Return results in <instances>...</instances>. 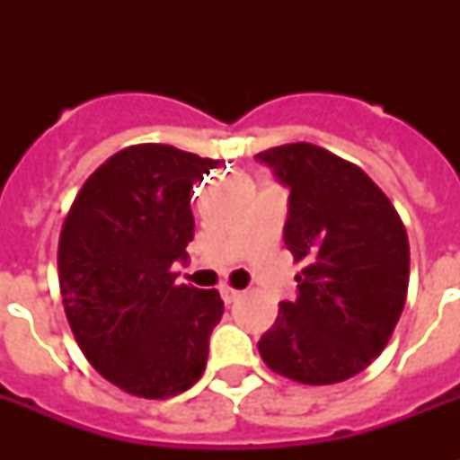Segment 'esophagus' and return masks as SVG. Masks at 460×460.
<instances>
[{"label":"esophagus","mask_w":460,"mask_h":460,"mask_svg":"<svg viewBox=\"0 0 460 460\" xmlns=\"http://www.w3.org/2000/svg\"><path fill=\"white\" fill-rule=\"evenodd\" d=\"M219 294H222L224 303H234L236 298H241V291H238V288H231V287H222L219 288Z\"/></svg>","instance_id":"esophagus-1"}]
</instances>
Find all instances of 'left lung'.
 I'll return each instance as SVG.
<instances>
[{
    "label": "left lung",
    "mask_w": 460,
    "mask_h": 460,
    "mask_svg": "<svg viewBox=\"0 0 460 460\" xmlns=\"http://www.w3.org/2000/svg\"><path fill=\"white\" fill-rule=\"evenodd\" d=\"M288 186L284 243L303 270L296 301L258 341L270 370L301 385H334L385 350L408 294L406 226L382 188L313 143L255 155Z\"/></svg>",
    "instance_id": "left-lung-1"
}]
</instances>
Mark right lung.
<instances>
[{"label":"right lung","instance_id":"add662e5","mask_svg":"<svg viewBox=\"0 0 460 460\" xmlns=\"http://www.w3.org/2000/svg\"><path fill=\"white\" fill-rule=\"evenodd\" d=\"M217 164L159 143L126 147L97 166L64 219L66 320L88 363L126 394L169 399L205 372L224 301L176 284L172 265L193 241V183Z\"/></svg>","mask_w":460,"mask_h":460}]
</instances>
